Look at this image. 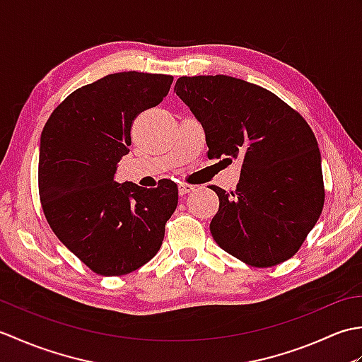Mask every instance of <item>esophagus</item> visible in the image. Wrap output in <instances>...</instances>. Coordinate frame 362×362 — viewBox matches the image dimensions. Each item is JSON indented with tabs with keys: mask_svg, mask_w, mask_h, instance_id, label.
Segmentation results:
<instances>
[{
	"mask_svg": "<svg viewBox=\"0 0 362 362\" xmlns=\"http://www.w3.org/2000/svg\"><path fill=\"white\" fill-rule=\"evenodd\" d=\"M191 191H194V187L193 185H188V183H179V194L180 196H185L188 193H191Z\"/></svg>",
	"mask_w": 362,
	"mask_h": 362,
	"instance_id": "obj_1",
	"label": "esophagus"
}]
</instances>
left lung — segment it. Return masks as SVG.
Here are the masks:
<instances>
[{"instance_id": "1", "label": "left lung", "mask_w": 362, "mask_h": 362, "mask_svg": "<svg viewBox=\"0 0 362 362\" xmlns=\"http://www.w3.org/2000/svg\"><path fill=\"white\" fill-rule=\"evenodd\" d=\"M175 95L205 130L209 158L241 161L236 189L211 185L213 240L230 255L271 267L296 255L324 209L317 140L272 91L230 76H182Z\"/></svg>"}]
</instances>
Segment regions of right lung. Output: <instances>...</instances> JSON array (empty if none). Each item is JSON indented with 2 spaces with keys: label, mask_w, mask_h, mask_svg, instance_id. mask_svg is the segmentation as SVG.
<instances>
[{
  "label": "right lung",
  "mask_w": 362,
  "mask_h": 362,
  "mask_svg": "<svg viewBox=\"0 0 362 362\" xmlns=\"http://www.w3.org/2000/svg\"><path fill=\"white\" fill-rule=\"evenodd\" d=\"M173 76L124 71L74 90L46 121L38 156V194L56 236L91 271L118 276L156 257L179 189L115 182L141 112L168 95Z\"/></svg>",
  "instance_id": "add662e5"
}]
</instances>
